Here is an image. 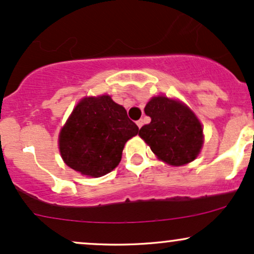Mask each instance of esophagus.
<instances>
[{
  "label": "esophagus",
  "instance_id": "esophagus-1",
  "mask_svg": "<svg viewBox=\"0 0 254 254\" xmlns=\"http://www.w3.org/2000/svg\"><path fill=\"white\" fill-rule=\"evenodd\" d=\"M136 124H137V127H138L139 129H141V127H143V119H139V121H137Z\"/></svg>",
  "mask_w": 254,
  "mask_h": 254
}]
</instances>
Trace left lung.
I'll use <instances>...</instances> for the list:
<instances>
[{"instance_id": "8db88e82", "label": "left lung", "mask_w": 254, "mask_h": 254, "mask_svg": "<svg viewBox=\"0 0 254 254\" xmlns=\"http://www.w3.org/2000/svg\"><path fill=\"white\" fill-rule=\"evenodd\" d=\"M144 113L151 122L141 127L138 136L157 159L179 167L199 156L204 144L203 125L185 103L156 95L145 105Z\"/></svg>"}]
</instances>
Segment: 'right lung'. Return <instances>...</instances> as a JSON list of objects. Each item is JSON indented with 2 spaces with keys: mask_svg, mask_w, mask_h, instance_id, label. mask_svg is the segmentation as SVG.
<instances>
[{
  "mask_svg": "<svg viewBox=\"0 0 254 254\" xmlns=\"http://www.w3.org/2000/svg\"><path fill=\"white\" fill-rule=\"evenodd\" d=\"M138 133L127 110L109 94L83 97L58 135L64 164L82 176L99 178L119 165L124 145Z\"/></svg>",
  "mask_w": 254,
  "mask_h": 254,
  "instance_id": "add662e5",
  "label": "right lung"
}]
</instances>
